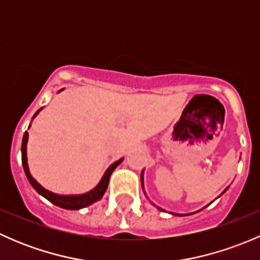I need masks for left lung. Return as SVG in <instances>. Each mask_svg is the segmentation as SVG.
<instances>
[{"mask_svg": "<svg viewBox=\"0 0 260 260\" xmlns=\"http://www.w3.org/2000/svg\"><path fill=\"white\" fill-rule=\"evenodd\" d=\"M143 172H145V170H143V171H142V174H141V183H142V188H143V192H145V186H143V185H145V183H143ZM228 188H229V187H226V188H225V190H224V191H222V193H224V192H225V191H226V190H228ZM222 193H221V195H222ZM145 195H146V193H145ZM209 205H210V204H209ZM209 205H208V206H209ZM157 209H158V210H161V211H165V210H164V209L158 208V206H157ZM171 214H172V215H179V214H174V212H171ZM192 214H195V212H192ZM187 215H191V214H187ZM179 216H183V215H179Z\"/></svg>", "mask_w": 260, "mask_h": 260, "instance_id": "8db88e82", "label": "left lung"}]
</instances>
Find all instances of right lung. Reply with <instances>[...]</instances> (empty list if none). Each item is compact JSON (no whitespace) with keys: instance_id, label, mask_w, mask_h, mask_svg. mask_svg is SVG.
Returning a JSON list of instances; mask_svg holds the SVG:
<instances>
[{"instance_id":"obj_1","label":"right lung","mask_w":260,"mask_h":260,"mask_svg":"<svg viewBox=\"0 0 260 260\" xmlns=\"http://www.w3.org/2000/svg\"><path fill=\"white\" fill-rule=\"evenodd\" d=\"M61 90L62 89H60L59 93ZM40 111H43V108H40L35 114H34L32 119H35V117L40 113ZM30 127L31 124L28 125V128ZM27 141H28V133L27 131H26L22 138V145H21V154H22V166H23V170H25V174H26V177H27L28 182H30L31 186H32V187L35 188L41 196H44L46 200H49L50 203L59 206V208L67 209V210H79V209L86 208V206L91 205V204H94L95 201L101 200V199L103 198L104 192L107 191V187H108L109 177H111L112 172H113L115 167L123 161V158H120L118 159V161H115L114 164H112L111 166L108 167V170L104 172L102 180L99 181V183L93 188V190L88 191V192L85 193H80V195H59V193H55V192H51V191L46 190L45 187H43L38 181L31 176L30 170H28V165H27V154H26V151H27V149H26V147H27Z\"/></svg>"}]
</instances>
